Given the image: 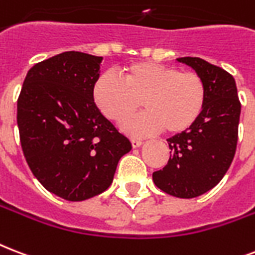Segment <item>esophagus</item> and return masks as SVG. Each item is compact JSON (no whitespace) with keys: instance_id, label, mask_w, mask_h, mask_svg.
Here are the masks:
<instances>
[{"instance_id":"obj_1","label":"esophagus","mask_w":255,"mask_h":255,"mask_svg":"<svg viewBox=\"0 0 255 255\" xmlns=\"http://www.w3.org/2000/svg\"><path fill=\"white\" fill-rule=\"evenodd\" d=\"M131 143H132V147H133V148H136V147H140L143 141L139 140V139H131Z\"/></svg>"}]
</instances>
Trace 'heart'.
<instances>
[{
  "mask_svg": "<svg viewBox=\"0 0 255 255\" xmlns=\"http://www.w3.org/2000/svg\"><path fill=\"white\" fill-rule=\"evenodd\" d=\"M93 102L106 118L122 123L137 108L141 114L127 120L123 129L145 136L166 129L176 135L187 131L203 114L207 100L205 80L194 71L155 61H135L122 68V79L104 72L95 81Z\"/></svg>",
  "mask_w": 255,
  "mask_h": 255,
  "instance_id": "b5f03b06",
  "label": "heart"
}]
</instances>
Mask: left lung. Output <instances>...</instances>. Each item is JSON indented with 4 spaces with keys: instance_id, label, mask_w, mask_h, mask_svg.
Returning a JSON list of instances; mask_svg holds the SVG:
<instances>
[{
    "instance_id": "1",
    "label": "left lung",
    "mask_w": 255,
    "mask_h": 255,
    "mask_svg": "<svg viewBox=\"0 0 255 255\" xmlns=\"http://www.w3.org/2000/svg\"><path fill=\"white\" fill-rule=\"evenodd\" d=\"M178 61L195 69L207 88L203 114L187 131L167 139L170 159L152 174L162 191L178 198H195L221 182L229 170L238 141L241 102L234 77L199 57Z\"/></svg>"
}]
</instances>
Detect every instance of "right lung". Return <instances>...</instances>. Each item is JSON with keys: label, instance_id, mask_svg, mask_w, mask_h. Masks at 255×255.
<instances>
[{"label": "right lung", "instance_id": "right-lung-1", "mask_svg": "<svg viewBox=\"0 0 255 255\" xmlns=\"http://www.w3.org/2000/svg\"><path fill=\"white\" fill-rule=\"evenodd\" d=\"M103 57L64 52L34 64L17 100L19 141L38 182L65 201L102 194L131 141L103 116L92 88Z\"/></svg>", "mask_w": 255, "mask_h": 255}]
</instances>
